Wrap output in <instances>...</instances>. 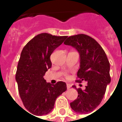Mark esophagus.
<instances>
[{
    "label": "esophagus",
    "mask_w": 122,
    "mask_h": 122,
    "mask_svg": "<svg viewBox=\"0 0 122 122\" xmlns=\"http://www.w3.org/2000/svg\"><path fill=\"white\" fill-rule=\"evenodd\" d=\"M71 85L69 84H66V87H67V89L71 88Z\"/></svg>",
    "instance_id": "obj_1"
}]
</instances>
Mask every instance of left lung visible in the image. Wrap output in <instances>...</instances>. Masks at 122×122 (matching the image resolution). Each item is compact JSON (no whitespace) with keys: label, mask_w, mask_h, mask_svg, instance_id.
Returning a JSON list of instances; mask_svg holds the SVG:
<instances>
[{"label":"left lung","mask_w":122,"mask_h":122,"mask_svg":"<svg viewBox=\"0 0 122 122\" xmlns=\"http://www.w3.org/2000/svg\"><path fill=\"white\" fill-rule=\"evenodd\" d=\"M71 46L80 54L78 80L87 83L85 90L77 89L78 98L71 102V107L78 114L92 112L104 97L107 85L110 84V63L102 47L93 38L84 34L69 36L64 42Z\"/></svg>","instance_id":"8db88e82"}]
</instances>
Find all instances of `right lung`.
Segmentation results:
<instances>
[{
	"instance_id": "1",
	"label": "right lung",
	"mask_w": 122,
	"mask_h": 122,
	"mask_svg": "<svg viewBox=\"0 0 122 122\" xmlns=\"http://www.w3.org/2000/svg\"><path fill=\"white\" fill-rule=\"evenodd\" d=\"M66 38L41 33L31 39L21 51L15 80L23 105L33 115L50 112L56 99L66 90L65 82L51 84L44 78L51 66V54Z\"/></svg>"
}]
</instances>
